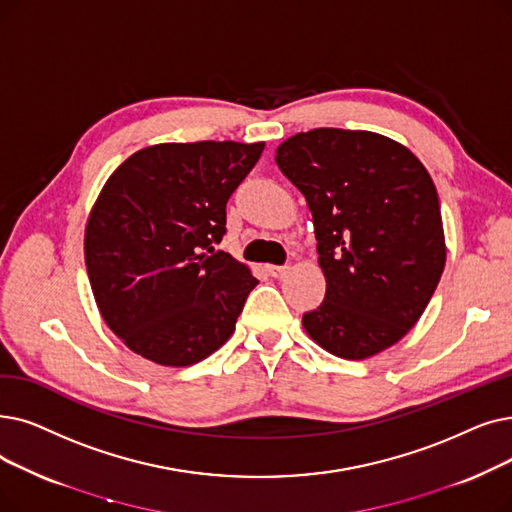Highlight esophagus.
Listing matches in <instances>:
<instances>
[{
    "label": "esophagus",
    "instance_id": "obj_1",
    "mask_svg": "<svg viewBox=\"0 0 512 512\" xmlns=\"http://www.w3.org/2000/svg\"><path fill=\"white\" fill-rule=\"evenodd\" d=\"M265 270H268V274L272 278H284L291 268H288V265H268V268H265Z\"/></svg>",
    "mask_w": 512,
    "mask_h": 512
}]
</instances>
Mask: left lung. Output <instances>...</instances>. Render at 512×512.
Here are the masks:
<instances>
[{"label":"left lung","instance_id":"left-lung-1","mask_svg":"<svg viewBox=\"0 0 512 512\" xmlns=\"http://www.w3.org/2000/svg\"><path fill=\"white\" fill-rule=\"evenodd\" d=\"M280 171L314 217L326 295L307 335L345 360L402 339L446 265L435 184L414 154L372 131L320 127L282 142Z\"/></svg>","mask_w":512,"mask_h":512}]
</instances>
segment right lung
Returning a JSON list of instances; mask_svg holds the SVG:
<instances>
[{
	"instance_id": "add662e5",
	"label": "right lung",
	"mask_w": 512,
	"mask_h": 512,
	"mask_svg": "<svg viewBox=\"0 0 512 512\" xmlns=\"http://www.w3.org/2000/svg\"><path fill=\"white\" fill-rule=\"evenodd\" d=\"M263 146L157 144L108 177L85 228L87 276L108 328L142 358L190 366L234 332L259 280L215 244Z\"/></svg>"
}]
</instances>
